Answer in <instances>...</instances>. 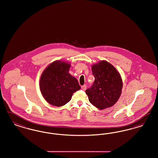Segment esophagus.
<instances>
[{"label": "esophagus", "mask_w": 158, "mask_h": 158, "mask_svg": "<svg viewBox=\"0 0 158 158\" xmlns=\"http://www.w3.org/2000/svg\"><path fill=\"white\" fill-rule=\"evenodd\" d=\"M81 89L83 90H85V89H86V85H84L82 86H81Z\"/></svg>", "instance_id": "esophagus-1"}]
</instances>
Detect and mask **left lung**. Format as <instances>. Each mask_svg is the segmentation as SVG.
<instances>
[{
    "label": "left lung",
    "instance_id": "left-lung-1",
    "mask_svg": "<svg viewBox=\"0 0 158 158\" xmlns=\"http://www.w3.org/2000/svg\"><path fill=\"white\" fill-rule=\"evenodd\" d=\"M95 81L86 89L90 103L99 110L114 105L120 97L123 81L120 74L108 61L102 60L92 66Z\"/></svg>",
    "mask_w": 158,
    "mask_h": 158
}]
</instances>
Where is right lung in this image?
I'll return each instance as SVG.
<instances>
[{
    "instance_id": "obj_1",
    "label": "right lung",
    "mask_w": 158,
    "mask_h": 158,
    "mask_svg": "<svg viewBox=\"0 0 158 158\" xmlns=\"http://www.w3.org/2000/svg\"><path fill=\"white\" fill-rule=\"evenodd\" d=\"M70 64L57 60L48 65L40 77V89L45 101L61 106L70 101L74 92L81 89L77 80L69 73Z\"/></svg>"
}]
</instances>
